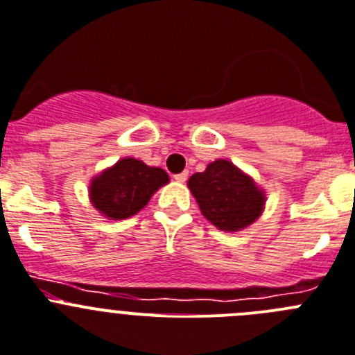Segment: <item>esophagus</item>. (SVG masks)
<instances>
[{"label":"esophagus","instance_id":"1","mask_svg":"<svg viewBox=\"0 0 355 355\" xmlns=\"http://www.w3.org/2000/svg\"><path fill=\"white\" fill-rule=\"evenodd\" d=\"M187 177H189V173L187 171H182V173L175 175V182H178V184H185V180H187Z\"/></svg>","mask_w":355,"mask_h":355}]
</instances>
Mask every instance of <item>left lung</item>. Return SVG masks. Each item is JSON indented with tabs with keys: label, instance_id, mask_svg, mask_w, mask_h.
<instances>
[{
	"label": "left lung",
	"instance_id": "1",
	"mask_svg": "<svg viewBox=\"0 0 355 355\" xmlns=\"http://www.w3.org/2000/svg\"><path fill=\"white\" fill-rule=\"evenodd\" d=\"M201 214L223 232H241L265 209L267 194L251 175L228 159H216L187 180Z\"/></svg>",
	"mask_w": 355,
	"mask_h": 355
}]
</instances>
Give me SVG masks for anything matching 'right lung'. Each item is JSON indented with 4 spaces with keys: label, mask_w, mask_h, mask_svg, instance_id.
<instances>
[{
    "label": "right lung",
    "mask_w": 355,
    "mask_h": 355,
    "mask_svg": "<svg viewBox=\"0 0 355 355\" xmlns=\"http://www.w3.org/2000/svg\"><path fill=\"white\" fill-rule=\"evenodd\" d=\"M168 182L170 175L162 168L123 157L92 178L88 198L98 214L120 221L145 209L150 198Z\"/></svg>",
    "instance_id": "right-lung-1"
}]
</instances>
